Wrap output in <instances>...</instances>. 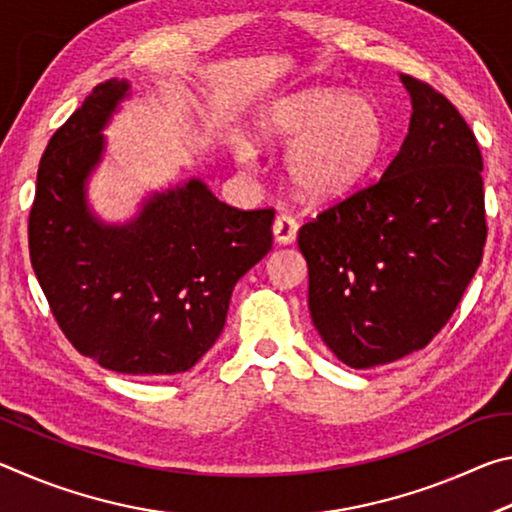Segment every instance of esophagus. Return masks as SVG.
<instances>
[{"label":"esophagus","instance_id":"obj_1","mask_svg":"<svg viewBox=\"0 0 512 512\" xmlns=\"http://www.w3.org/2000/svg\"><path fill=\"white\" fill-rule=\"evenodd\" d=\"M273 237L280 246H289L298 237V221L291 214H280L273 223Z\"/></svg>","mask_w":512,"mask_h":512}]
</instances>
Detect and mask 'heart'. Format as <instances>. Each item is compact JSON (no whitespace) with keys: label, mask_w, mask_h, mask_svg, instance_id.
I'll list each match as a JSON object with an SVG mask.
<instances>
[{"label":"heart","mask_w":512,"mask_h":512,"mask_svg":"<svg viewBox=\"0 0 512 512\" xmlns=\"http://www.w3.org/2000/svg\"><path fill=\"white\" fill-rule=\"evenodd\" d=\"M257 140L289 144L284 169L309 201H336L357 189L375 164L384 128L375 103L341 90H300L273 101L255 121ZM235 155L253 167L257 149L239 142Z\"/></svg>","instance_id":"heart-1"}]
</instances>
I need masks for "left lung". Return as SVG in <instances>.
<instances>
[{
	"instance_id": "8db88e82",
	"label": "left lung",
	"mask_w": 512,
	"mask_h": 512,
	"mask_svg": "<svg viewBox=\"0 0 512 512\" xmlns=\"http://www.w3.org/2000/svg\"><path fill=\"white\" fill-rule=\"evenodd\" d=\"M411 124L384 176L298 232L309 311L350 368L422 350L452 318L485 246L483 158L452 103L400 74Z\"/></svg>"
}]
</instances>
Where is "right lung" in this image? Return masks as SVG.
<instances>
[{
	"instance_id": "right-lung-1",
	"label": "right lung",
	"mask_w": 512,
	"mask_h": 512,
	"mask_svg": "<svg viewBox=\"0 0 512 512\" xmlns=\"http://www.w3.org/2000/svg\"><path fill=\"white\" fill-rule=\"evenodd\" d=\"M128 90V81L99 83L49 140L29 255L76 350L124 375H176L219 339L232 289L273 246L275 212L237 210L189 178L146 196L131 221H101L88 180Z\"/></svg>"
}]
</instances>
